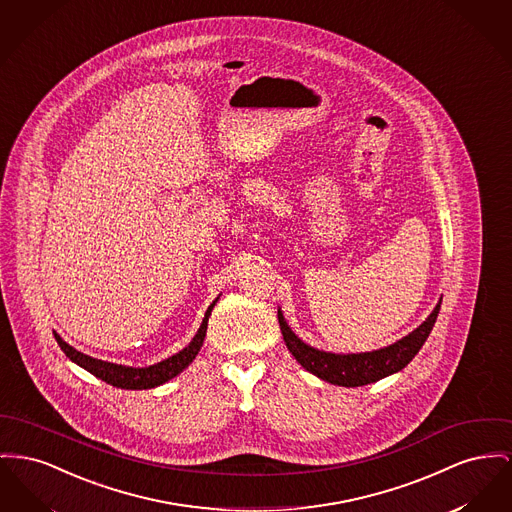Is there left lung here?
<instances>
[{
    "label": "left lung",
    "mask_w": 512,
    "mask_h": 512,
    "mask_svg": "<svg viewBox=\"0 0 512 512\" xmlns=\"http://www.w3.org/2000/svg\"><path fill=\"white\" fill-rule=\"evenodd\" d=\"M439 309H441V300L416 331L410 332L408 336L400 338L398 342H394L387 348L363 352V354H332V352L311 348L288 327L280 309H278V323H280V331L288 350L292 352V356L298 360V363H301L303 369L338 387H361V385L375 383L383 377H389L414 360V356L420 352L421 346L425 344L429 332L437 321Z\"/></svg>",
    "instance_id": "8db88e82"
}]
</instances>
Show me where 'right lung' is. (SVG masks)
<instances>
[{
  "label": "right lung",
  "mask_w": 512,
  "mask_h": 512,
  "mask_svg": "<svg viewBox=\"0 0 512 512\" xmlns=\"http://www.w3.org/2000/svg\"><path fill=\"white\" fill-rule=\"evenodd\" d=\"M216 300L212 301L205 313V319L199 327L197 334L193 336V340L180 350L178 354H174L168 360L158 361L149 367H127V365H118V363H110V361L96 360L91 358L79 350H75L73 346H69L58 332H54L58 344H60L63 354L71 361H75L77 365H81L83 369H87L94 377L106 381L112 387L118 389H127V391H141V389H154L158 385H164L166 381L174 379L176 375H180L181 371L195 360V356L199 354L203 340L207 336V325H209V317H211L212 307Z\"/></svg>",
  "instance_id": "add662e5"
}]
</instances>
